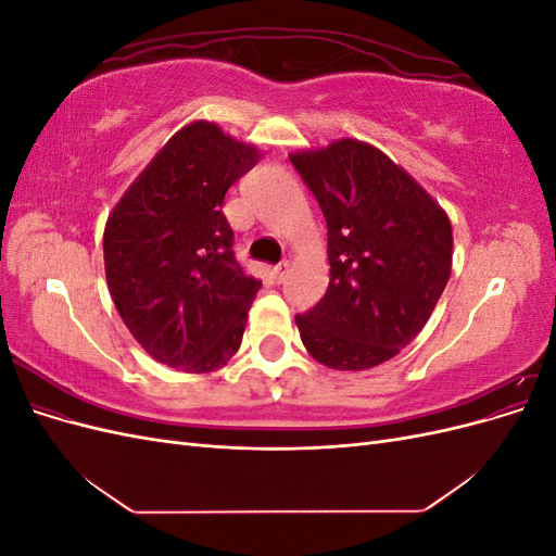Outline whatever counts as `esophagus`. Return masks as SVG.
<instances>
[{
    "mask_svg": "<svg viewBox=\"0 0 556 556\" xmlns=\"http://www.w3.org/2000/svg\"><path fill=\"white\" fill-rule=\"evenodd\" d=\"M288 271H290V262H280L278 266H274V278H276L278 282H282V278L288 276Z\"/></svg>",
    "mask_w": 556,
    "mask_h": 556,
    "instance_id": "1",
    "label": "esophagus"
}]
</instances>
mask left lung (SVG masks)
Returning <instances> with one entry per match:
<instances>
[{
  "label": "left lung",
  "mask_w": 556,
  "mask_h": 556,
  "mask_svg": "<svg viewBox=\"0 0 556 556\" xmlns=\"http://www.w3.org/2000/svg\"><path fill=\"white\" fill-rule=\"evenodd\" d=\"M294 169L327 220L329 288L296 315L308 355L336 371L396 357L422 331L452 271L443 206L401 164L359 139L296 150Z\"/></svg>",
  "instance_id": "obj_1"
}]
</instances>
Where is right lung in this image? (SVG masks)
Segmentation results:
<instances>
[{
  "label": "right lung",
  "instance_id": "right-lung-1",
  "mask_svg": "<svg viewBox=\"0 0 556 556\" xmlns=\"http://www.w3.org/2000/svg\"><path fill=\"white\" fill-rule=\"evenodd\" d=\"M260 148L192 121L166 141L109 213L104 268L113 304L155 362L211 374L237 355L262 280L231 250L225 192Z\"/></svg>",
  "mask_w": 556,
  "mask_h": 556
}]
</instances>
